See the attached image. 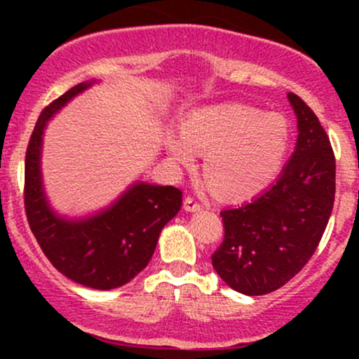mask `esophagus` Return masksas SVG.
Wrapping results in <instances>:
<instances>
[{"mask_svg":"<svg viewBox=\"0 0 359 359\" xmlns=\"http://www.w3.org/2000/svg\"><path fill=\"white\" fill-rule=\"evenodd\" d=\"M201 208V203H198L194 198L187 196L186 200H184V210H186V212H200Z\"/></svg>","mask_w":359,"mask_h":359,"instance_id":"1","label":"esophagus"}]
</instances>
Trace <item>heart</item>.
I'll list each match as a JSON object with an SVG mask.
<instances>
[{"label": "heart", "mask_w": 359, "mask_h": 359, "mask_svg": "<svg viewBox=\"0 0 359 359\" xmlns=\"http://www.w3.org/2000/svg\"><path fill=\"white\" fill-rule=\"evenodd\" d=\"M184 132H166V149L189 165L205 153L203 172L217 193L229 200L266 189L283 166L290 125L283 114L240 102L215 104L189 112Z\"/></svg>", "instance_id": "obj_1"}]
</instances>
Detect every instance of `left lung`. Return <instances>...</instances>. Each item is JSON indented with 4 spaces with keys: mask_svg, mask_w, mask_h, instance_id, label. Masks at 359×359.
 I'll use <instances>...</instances> for the list:
<instances>
[{
    "mask_svg": "<svg viewBox=\"0 0 359 359\" xmlns=\"http://www.w3.org/2000/svg\"><path fill=\"white\" fill-rule=\"evenodd\" d=\"M295 149L276 182L260 196L220 212L224 241L213 269L233 290L264 295L290 281L313 257L335 198V156L313 109L295 93Z\"/></svg>",
    "mask_w": 359,
    "mask_h": 359,
    "instance_id": "1",
    "label": "left lung"
}]
</instances>
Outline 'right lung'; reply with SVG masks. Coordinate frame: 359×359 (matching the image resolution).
Segmentation results:
<instances>
[{"instance_id":"obj_1","label":"right lung","mask_w":359,"mask_h":359,"mask_svg":"<svg viewBox=\"0 0 359 359\" xmlns=\"http://www.w3.org/2000/svg\"><path fill=\"white\" fill-rule=\"evenodd\" d=\"M92 81L72 86L41 111L25 153V215L57 271L95 290L123 287L149 264L159 233L179 213L182 191L137 180L107 208L69 219L50 206L41 175L43 133L50 119Z\"/></svg>"}]
</instances>
